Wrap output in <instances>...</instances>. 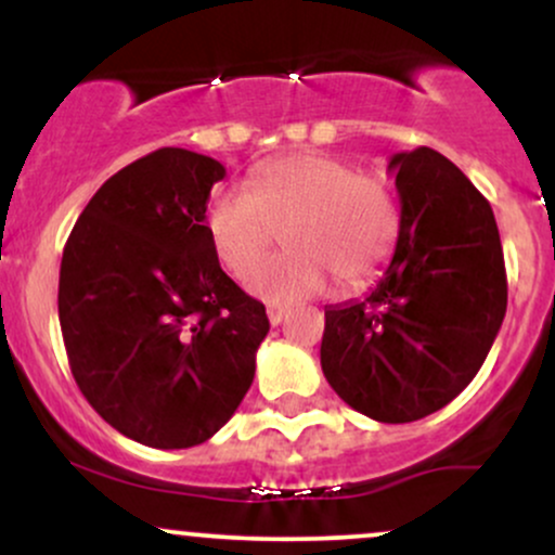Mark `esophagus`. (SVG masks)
Instances as JSON below:
<instances>
[{"label":"esophagus","instance_id":"1","mask_svg":"<svg viewBox=\"0 0 555 555\" xmlns=\"http://www.w3.org/2000/svg\"><path fill=\"white\" fill-rule=\"evenodd\" d=\"M266 315H269L271 326H279V323L286 318V308H279V305H269V310H266Z\"/></svg>","mask_w":555,"mask_h":555}]
</instances>
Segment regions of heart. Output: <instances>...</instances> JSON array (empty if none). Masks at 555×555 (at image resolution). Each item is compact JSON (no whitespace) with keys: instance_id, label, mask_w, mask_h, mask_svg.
<instances>
[{"instance_id":"heart-1","label":"heart","mask_w":555,"mask_h":555,"mask_svg":"<svg viewBox=\"0 0 555 555\" xmlns=\"http://www.w3.org/2000/svg\"><path fill=\"white\" fill-rule=\"evenodd\" d=\"M206 227L234 276H245L284 228L291 250L255 264L245 284L263 302L292 305L326 289L331 273L344 286L371 279L391 253L397 206L375 175L347 158L302 151L260 164L250 193L216 190Z\"/></svg>"}]
</instances>
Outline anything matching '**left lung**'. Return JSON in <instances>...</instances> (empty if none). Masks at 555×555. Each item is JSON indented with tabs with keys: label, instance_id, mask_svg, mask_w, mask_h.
Returning a JSON list of instances; mask_svg holds the SVG:
<instances>
[{
	"label": "left lung",
	"instance_id": "left-lung-1",
	"mask_svg": "<svg viewBox=\"0 0 555 555\" xmlns=\"http://www.w3.org/2000/svg\"><path fill=\"white\" fill-rule=\"evenodd\" d=\"M401 197L391 263L367 297L328 305L326 380L378 423H412L460 397L506 315L493 208L433 149L391 156Z\"/></svg>",
	"mask_w": 555,
	"mask_h": 555
}]
</instances>
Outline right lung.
Wrapping results in <instances>:
<instances>
[{"label": "right lung", "mask_w": 555, "mask_h": 555, "mask_svg": "<svg viewBox=\"0 0 555 555\" xmlns=\"http://www.w3.org/2000/svg\"><path fill=\"white\" fill-rule=\"evenodd\" d=\"M211 156L158 149L109 177L69 232L60 326L75 384L112 428L190 449L234 415L269 334L206 227Z\"/></svg>", "instance_id": "1"}]
</instances>
